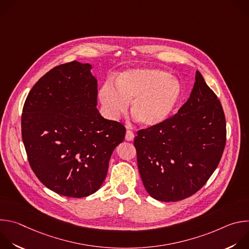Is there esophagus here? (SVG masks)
<instances>
[{
  "label": "esophagus",
  "instance_id": "1",
  "mask_svg": "<svg viewBox=\"0 0 249 249\" xmlns=\"http://www.w3.org/2000/svg\"><path fill=\"white\" fill-rule=\"evenodd\" d=\"M134 133L132 132V131H127L126 132V135H125V139H126V141H132L133 139H134Z\"/></svg>",
  "mask_w": 249,
  "mask_h": 249
}]
</instances>
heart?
I'll return each instance as SVG.
<instances>
[{"label":"heart","instance_id":"heart-1","mask_svg":"<svg viewBox=\"0 0 249 249\" xmlns=\"http://www.w3.org/2000/svg\"><path fill=\"white\" fill-rule=\"evenodd\" d=\"M116 87L106 82L99 90L103 108L111 119L125 114L131 103V113L144 127L164 123L180 103L183 87L169 72L158 68L133 69L123 72Z\"/></svg>","mask_w":249,"mask_h":249}]
</instances>
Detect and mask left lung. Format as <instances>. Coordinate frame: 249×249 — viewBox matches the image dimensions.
I'll use <instances>...</instances> for the list:
<instances>
[{"mask_svg": "<svg viewBox=\"0 0 249 249\" xmlns=\"http://www.w3.org/2000/svg\"><path fill=\"white\" fill-rule=\"evenodd\" d=\"M137 134L138 168L147 192L159 201H180L201 189L217 168L226 146L225 113L197 71L178 112Z\"/></svg>", "mask_w": 249, "mask_h": 249, "instance_id": "obj_1", "label": "left lung"}]
</instances>
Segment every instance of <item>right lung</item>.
Wrapping results in <instances>:
<instances>
[{
	"instance_id": "obj_1",
	"label": "right lung",
	"mask_w": 249,
	"mask_h": 249,
	"mask_svg": "<svg viewBox=\"0 0 249 249\" xmlns=\"http://www.w3.org/2000/svg\"><path fill=\"white\" fill-rule=\"evenodd\" d=\"M91 68L77 61L53 68L33 86L22 109L31 169L47 188L67 197H87L100 188L126 133L97 110Z\"/></svg>"
}]
</instances>
